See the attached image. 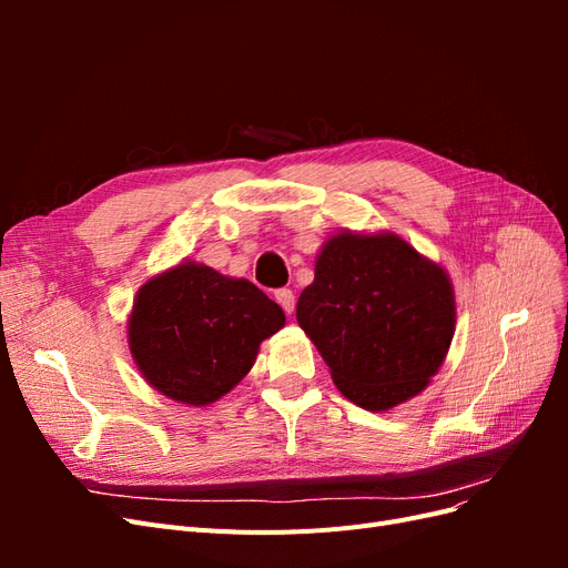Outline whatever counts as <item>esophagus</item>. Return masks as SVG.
<instances>
[{
  "instance_id": "1",
  "label": "esophagus",
  "mask_w": 568,
  "mask_h": 568,
  "mask_svg": "<svg viewBox=\"0 0 568 568\" xmlns=\"http://www.w3.org/2000/svg\"><path fill=\"white\" fill-rule=\"evenodd\" d=\"M274 298H277V303L284 307V311L291 315L294 313V305H296V296H294V291L291 288H280L277 294H274Z\"/></svg>"
}]
</instances>
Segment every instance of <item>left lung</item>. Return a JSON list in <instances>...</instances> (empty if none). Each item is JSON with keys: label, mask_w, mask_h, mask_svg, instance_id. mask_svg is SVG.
I'll use <instances>...</instances> for the list:
<instances>
[{"label": "left lung", "mask_w": 568, "mask_h": 568, "mask_svg": "<svg viewBox=\"0 0 568 568\" xmlns=\"http://www.w3.org/2000/svg\"><path fill=\"white\" fill-rule=\"evenodd\" d=\"M455 291L438 263L393 232H338L296 305L336 388L369 412L419 395L455 336Z\"/></svg>", "instance_id": "8db88e82"}]
</instances>
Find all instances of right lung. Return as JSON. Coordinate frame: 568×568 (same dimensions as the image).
Here are the masks:
<instances>
[{
    "mask_svg": "<svg viewBox=\"0 0 568 568\" xmlns=\"http://www.w3.org/2000/svg\"><path fill=\"white\" fill-rule=\"evenodd\" d=\"M284 322L282 307L248 280L182 261L136 291L128 343L151 388L203 407L244 379Z\"/></svg>",
    "mask_w": 568,
    "mask_h": 568,
    "instance_id": "add662e5",
    "label": "right lung"
}]
</instances>
